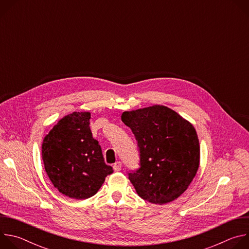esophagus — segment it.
<instances>
[{
    "mask_svg": "<svg viewBox=\"0 0 249 249\" xmlns=\"http://www.w3.org/2000/svg\"><path fill=\"white\" fill-rule=\"evenodd\" d=\"M121 168H122V163L120 161H117V162L114 163V165H113L114 171H120Z\"/></svg>",
    "mask_w": 249,
    "mask_h": 249,
    "instance_id": "1",
    "label": "esophagus"
}]
</instances>
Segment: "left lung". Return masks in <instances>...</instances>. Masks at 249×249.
<instances>
[{
  "label": "left lung",
  "mask_w": 249,
  "mask_h": 249,
  "mask_svg": "<svg viewBox=\"0 0 249 249\" xmlns=\"http://www.w3.org/2000/svg\"><path fill=\"white\" fill-rule=\"evenodd\" d=\"M121 119L138 142L140 167L128 173L138 195L159 205L178 198L190 185L200 162L193 125L163 105L125 111Z\"/></svg>",
  "instance_id": "1"
}]
</instances>
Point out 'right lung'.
<instances>
[{"label":"right lung","instance_id":"add662e5","mask_svg":"<svg viewBox=\"0 0 249 249\" xmlns=\"http://www.w3.org/2000/svg\"><path fill=\"white\" fill-rule=\"evenodd\" d=\"M89 112L63 117L45 136L42 160L53 185L62 194L78 200L98 191L105 177L113 172L104 162L98 142L89 128Z\"/></svg>","mask_w":249,"mask_h":249}]
</instances>
